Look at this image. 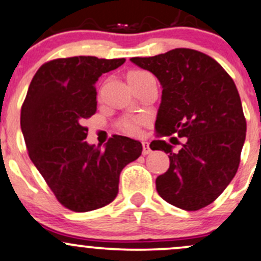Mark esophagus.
<instances>
[{
    "instance_id": "esophagus-1",
    "label": "esophagus",
    "mask_w": 261,
    "mask_h": 261,
    "mask_svg": "<svg viewBox=\"0 0 261 261\" xmlns=\"http://www.w3.org/2000/svg\"><path fill=\"white\" fill-rule=\"evenodd\" d=\"M142 146H143V149H142V153H143L144 156H146V154L151 153V147H149L148 142H143V143H142Z\"/></svg>"
}]
</instances>
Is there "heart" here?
Masks as SVG:
<instances>
[{"label":"heart","mask_w":261,"mask_h":261,"mask_svg":"<svg viewBox=\"0 0 261 261\" xmlns=\"http://www.w3.org/2000/svg\"><path fill=\"white\" fill-rule=\"evenodd\" d=\"M144 74H149V73H147V72H143V71H134V72H130V73L128 74V79H132V77L144 76ZM144 123H146V119H144V118H134V119H127L123 122V129L129 134H136V133H138L139 125L144 124Z\"/></svg>","instance_id":"1"}]
</instances>
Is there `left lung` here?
I'll list each match as a JSON object with an SVG mask.
<instances>
[{
  "label": "left lung",
  "mask_w": 261,
  "mask_h": 261,
  "mask_svg": "<svg viewBox=\"0 0 261 261\" xmlns=\"http://www.w3.org/2000/svg\"><path fill=\"white\" fill-rule=\"evenodd\" d=\"M130 62L152 72L162 87L154 123L159 139L149 147L170 153V167L156 179L157 193L185 211L211 204L236 175L246 137L233 80L218 62L193 49L134 57ZM171 134L186 137L177 152L159 139Z\"/></svg>",
  "instance_id": "8db88e82"
}]
</instances>
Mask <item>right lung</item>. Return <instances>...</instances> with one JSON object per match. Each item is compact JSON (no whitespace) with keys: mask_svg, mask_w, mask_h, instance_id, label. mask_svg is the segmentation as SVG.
I'll return each instance as SVG.
<instances>
[{"mask_svg":"<svg viewBox=\"0 0 261 261\" xmlns=\"http://www.w3.org/2000/svg\"><path fill=\"white\" fill-rule=\"evenodd\" d=\"M125 62L96 57L59 58L43 64L28 90L20 124L30 160L58 202L73 212L109 204L119 176L142 153L141 142L113 136L104 149L89 144L84 120L96 113L95 84Z\"/></svg>","mask_w":261,"mask_h":261,"instance_id":"add662e5","label":"right lung"}]
</instances>
